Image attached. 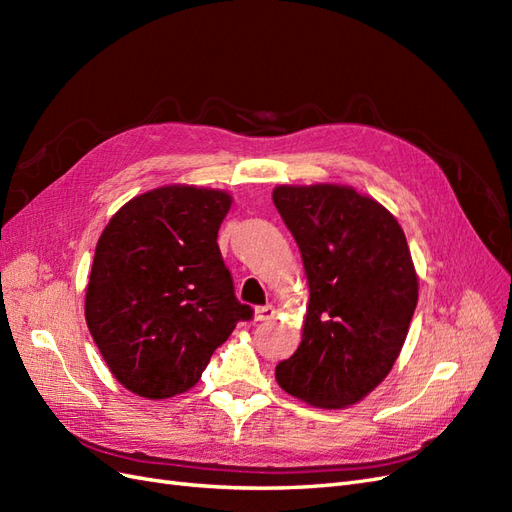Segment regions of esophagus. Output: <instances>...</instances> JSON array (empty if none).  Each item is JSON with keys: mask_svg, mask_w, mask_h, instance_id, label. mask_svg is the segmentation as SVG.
<instances>
[{"mask_svg": "<svg viewBox=\"0 0 512 512\" xmlns=\"http://www.w3.org/2000/svg\"><path fill=\"white\" fill-rule=\"evenodd\" d=\"M275 316V307L273 305H262L254 309V318L256 320H271Z\"/></svg>", "mask_w": 512, "mask_h": 512, "instance_id": "obj_1", "label": "esophagus"}]
</instances>
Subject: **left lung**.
<instances>
[{
	"mask_svg": "<svg viewBox=\"0 0 512 512\" xmlns=\"http://www.w3.org/2000/svg\"><path fill=\"white\" fill-rule=\"evenodd\" d=\"M273 203L309 286L301 344L275 367L277 384L316 408L359 404L389 376L418 301L404 230L350 185H277Z\"/></svg>",
	"mask_w": 512,
	"mask_h": 512,
	"instance_id": "8db88e82",
	"label": "left lung"
}]
</instances>
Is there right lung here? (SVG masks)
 <instances>
[{
	"mask_svg": "<svg viewBox=\"0 0 512 512\" xmlns=\"http://www.w3.org/2000/svg\"><path fill=\"white\" fill-rule=\"evenodd\" d=\"M232 196L162 185L128 200L96 245L85 292L91 337L121 386L147 399L190 391L239 320L218 247Z\"/></svg>",
	"mask_w": 512,
	"mask_h": 512,
	"instance_id": "obj_1",
	"label": "right lung"
}]
</instances>
